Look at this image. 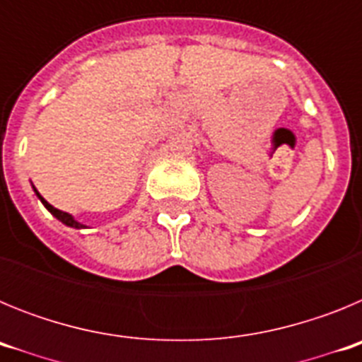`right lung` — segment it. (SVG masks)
<instances>
[{
  "mask_svg": "<svg viewBox=\"0 0 362 362\" xmlns=\"http://www.w3.org/2000/svg\"><path fill=\"white\" fill-rule=\"evenodd\" d=\"M36 194H37V190H36ZM37 197H40V199H41V203H43L45 206H47V210H50V214H52V216H56L57 219L62 221V223H65L66 226H74V228H83V225H81V223H78V221H74V217L70 216V214H66V212H62V210L54 209L52 204H50V203H47V201H45L43 197L40 196V194H37Z\"/></svg>",
  "mask_w": 362,
  "mask_h": 362,
  "instance_id": "add662e5",
  "label": "right lung"
}]
</instances>
